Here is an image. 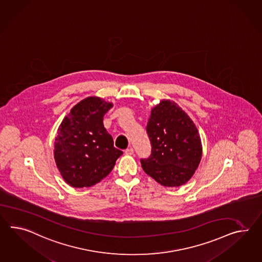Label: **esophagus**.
<instances>
[{
	"label": "esophagus",
	"instance_id": "esophagus-1",
	"mask_svg": "<svg viewBox=\"0 0 262 262\" xmlns=\"http://www.w3.org/2000/svg\"><path fill=\"white\" fill-rule=\"evenodd\" d=\"M124 153H125V155H128V156H131V155L134 154V149L132 147L127 148V149L124 151Z\"/></svg>",
	"mask_w": 262,
	"mask_h": 262
}]
</instances>
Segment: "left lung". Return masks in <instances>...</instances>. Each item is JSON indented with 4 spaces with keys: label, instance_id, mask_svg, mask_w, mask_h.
<instances>
[{
    "label": "left lung",
    "instance_id": "left-lung-1",
    "mask_svg": "<svg viewBox=\"0 0 262 262\" xmlns=\"http://www.w3.org/2000/svg\"><path fill=\"white\" fill-rule=\"evenodd\" d=\"M151 155L141 167L166 187L181 186L194 174L202 159V142L193 121L174 101L155 106L146 126Z\"/></svg>",
    "mask_w": 262,
    "mask_h": 262
}]
</instances>
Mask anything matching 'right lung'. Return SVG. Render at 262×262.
Returning a JSON list of instances; mask_svg holds the SVG:
<instances>
[{
  "label": "right lung",
  "instance_id": "obj_1",
  "mask_svg": "<svg viewBox=\"0 0 262 262\" xmlns=\"http://www.w3.org/2000/svg\"><path fill=\"white\" fill-rule=\"evenodd\" d=\"M112 106L98 97H88L60 123L54 158L63 180L72 187H90L100 182L122 155L103 126V116Z\"/></svg>",
  "mask_w": 262,
  "mask_h": 262
}]
</instances>
